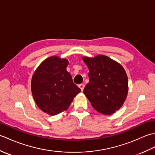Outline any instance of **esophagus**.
Masks as SVG:
<instances>
[{
    "instance_id": "obj_1",
    "label": "esophagus",
    "mask_w": 155,
    "mask_h": 155,
    "mask_svg": "<svg viewBox=\"0 0 155 155\" xmlns=\"http://www.w3.org/2000/svg\"><path fill=\"white\" fill-rule=\"evenodd\" d=\"M78 87H79V88H81V91H83V90H84V85L83 84H81L78 85Z\"/></svg>"
}]
</instances>
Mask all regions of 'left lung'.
<instances>
[{"label": "left lung", "instance_id": "left-lung-1", "mask_svg": "<svg viewBox=\"0 0 155 155\" xmlns=\"http://www.w3.org/2000/svg\"><path fill=\"white\" fill-rule=\"evenodd\" d=\"M83 60L89 71V83L83 91L85 96L98 113H114L123 106L128 94V77L124 68L102 54L94 58L83 57Z\"/></svg>", "mask_w": 155, "mask_h": 155}]
</instances>
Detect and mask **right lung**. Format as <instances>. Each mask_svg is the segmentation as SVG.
<instances>
[{
	"mask_svg": "<svg viewBox=\"0 0 155 155\" xmlns=\"http://www.w3.org/2000/svg\"><path fill=\"white\" fill-rule=\"evenodd\" d=\"M68 61L52 56L42 61L31 80L35 103L44 113L53 116L66 110L81 89L67 71Z\"/></svg>",
	"mask_w": 155,
	"mask_h": 155,
	"instance_id": "add662e5",
	"label": "right lung"
}]
</instances>
